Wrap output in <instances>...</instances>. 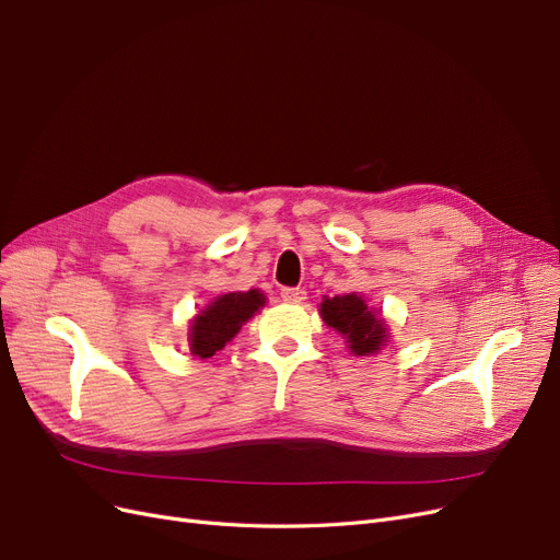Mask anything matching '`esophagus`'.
I'll list each match as a JSON object with an SVG mask.
<instances>
[{
	"label": "esophagus",
	"mask_w": 560,
	"mask_h": 560,
	"mask_svg": "<svg viewBox=\"0 0 560 560\" xmlns=\"http://www.w3.org/2000/svg\"><path fill=\"white\" fill-rule=\"evenodd\" d=\"M280 296H282L284 303L299 305V303H303L307 299V292H305V289H301V287H284L282 292H280Z\"/></svg>",
	"instance_id": "1"
}]
</instances>
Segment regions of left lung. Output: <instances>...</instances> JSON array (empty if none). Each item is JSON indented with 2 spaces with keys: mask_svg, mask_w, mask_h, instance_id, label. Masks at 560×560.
Masks as SVG:
<instances>
[{
  "mask_svg": "<svg viewBox=\"0 0 560 560\" xmlns=\"http://www.w3.org/2000/svg\"><path fill=\"white\" fill-rule=\"evenodd\" d=\"M319 315L328 328L340 332L347 349L353 355H372L390 342L388 322L382 317V310L368 305L363 294L324 296Z\"/></svg>",
  "mask_w": 560,
  "mask_h": 560,
  "instance_id": "obj_1",
  "label": "left lung"
}]
</instances>
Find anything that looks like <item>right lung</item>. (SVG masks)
<instances>
[{"mask_svg": "<svg viewBox=\"0 0 560 560\" xmlns=\"http://www.w3.org/2000/svg\"><path fill=\"white\" fill-rule=\"evenodd\" d=\"M266 305V296L261 289H248V292H228L215 296L199 315L190 319L188 328V347L190 353L202 358H211L228 342L236 338L241 326L253 319L257 312Z\"/></svg>", "mask_w": 560, "mask_h": 560, "instance_id": "1", "label": "right lung"}]
</instances>
